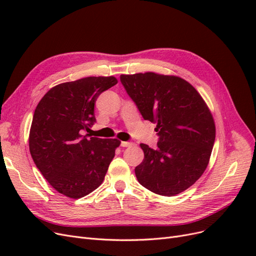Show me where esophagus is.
<instances>
[{"mask_svg": "<svg viewBox=\"0 0 256 256\" xmlns=\"http://www.w3.org/2000/svg\"><path fill=\"white\" fill-rule=\"evenodd\" d=\"M134 145V143H131V142H122L120 143V146H122V147H129V146H132Z\"/></svg>", "mask_w": 256, "mask_h": 256, "instance_id": "34e87169", "label": "esophagus"}]
</instances>
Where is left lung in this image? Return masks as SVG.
I'll list each match as a JSON object with an SVG mask.
<instances>
[{
	"label": "left lung",
	"mask_w": 256,
	"mask_h": 256,
	"mask_svg": "<svg viewBox=\"0 0 256 256\" xmlns=\"http://www.w3.org/2000/svg\"><path fill=\"white\" fill-rule=\"evenodd\" d=\"M144 120L157 124V148L140 144L144 159L138 182L164 196L178 194L206 170L216 138L212 114L200 92L180 76L156 72L120 74Z\"/></svg>",
	"instance_id": "obj_1"
}]
</instances>
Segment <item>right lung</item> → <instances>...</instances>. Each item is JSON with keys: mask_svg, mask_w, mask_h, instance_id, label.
Wrapping results in <instances>:
<instances>
[{"mask_svg": "<svg viewBox=\"0 0 256 256\" xmlns=\"http://www.w3.org/2000/svg\"><path fill=\"white\" fill-rule=\"evenodd\" d=\"M118 83L88 76L60 83L38 102L30 129V152L42 176L60 194L80 198L102 184L120 145L118 138L83 136L94 124L98 96Z\"/></svg>", "mask_w": 256, "mask_h": 256, "instance_id": "right-lung-1", "label": "right lung"}]
</instances>
